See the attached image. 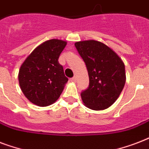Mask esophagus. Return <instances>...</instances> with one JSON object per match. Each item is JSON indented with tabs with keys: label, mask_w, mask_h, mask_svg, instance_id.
I'll use <instances>...</instances> for the list:
<instances>
[{
	"label": "esophagus",
	"mask_w": 149,
	"mask_h": 149,
	"mask_svg": "<svg viewBox=\"0 0 149 149\" xmlns=\"http://www.w3.org/2000/svg\"><path fill=\"white\" fill-rule=\"evenodd\" d=\"M70 81L75 83V82L77 81V77H73L72 78H71V79H70Z\"/></svg>",
	"instance_id": "1"
}]
</instances>
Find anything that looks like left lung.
<instances>
[{
	"label": "left lung",
	"mask_w": 149,
	"mask_h": 149,
	"mask_svg": "<svg viewBox=\"0 0 149 149\" xmlns=\"http://www.w3.org/2000/svg\"><path fill=\"white\" fill-rule=\"evenodd\" d=\"M75 46L86 63L90 79L89 87L81 93L83 103L93 111L108 108L125 86L124 62L112 49L98 41H80Z\"/></svg>",
	"instance_id": "left-lung-1"
}]
</instances>
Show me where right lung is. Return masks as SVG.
<instances>
[{
  "label": "right lung",
  "instance_id": "1",
  "mask_svg": "<svg viewBox=\"0 0 149 149\" xmlns=\"http://www.w3.org/2000/svg\"><path fill=\"white\" fill-rule=\"evenodd\" d=\"M67 42L51 39L36 47L20 67L18 81L29 101L39 107L49 106L57 100L68 78L58 57Z\"/></svg>",
  "mask_w": 149,
  "mask_h": 149
}]
</instances>
